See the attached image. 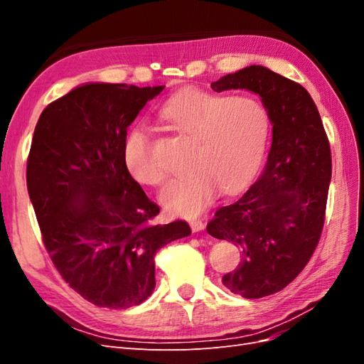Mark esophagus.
<instances>
[{
  "label": "esophagus",
  "mask_w": 364,
  "mask_h": 364,
  "mask_svg": "<svg viewBox=\"0 0 364 364\" xmlns=\"http://www.w3.org/2000/svg\"><path fill=\"white\" fill-rule=\"evenodd\" d=\"M190 226L193 229V232H202L205 229V223L202 220H193V222H190Z\"/></svg>",
  "instance_id": "obj_1"
}]
</instances>
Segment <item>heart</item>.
<instances>
[{
    "mask_svg": "<svg viewBox=\"0 0 364 364\" xmlns=\"http://www.w3.org/2000/svg\"><path fill=\"white\" fill-rule=\"evenodd\" d=\"M171 129L196 139L186 178L171 181L159 200L173 215L197 217L225 190H243L258 171L266 151L270 121L264 106L250 95L223 97L188 90L173 95L159 111ZM124 162L132 178L159 185L165 168L155 156L144 124L129 130Z\"/></svg>",
    "mask_w": 364,
    "mask_h": 364,
    "instance_id": "heart-1",
    "label": "heart"
}]
</instances>
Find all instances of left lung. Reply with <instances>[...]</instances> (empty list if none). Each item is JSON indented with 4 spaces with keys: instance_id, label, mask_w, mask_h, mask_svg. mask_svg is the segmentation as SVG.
Wrapping results in <instances>:
<instances>
[{
    "instance_id": "obj_1",
    "label": "left lung",
    "mask_w": 364,
    "mask_h": 364,
    "mask_svg": "<svg viewBox=\"0 0 364 364\" xmlns=\"http://www.w3.org/2000/svg\"><path fill=\"white\" fill-rule=\"evenodd\" d=\"M211 87L259 95L273 126L261 176L206 226L209 235L241 250L238 267L222 278L225 287L259 299L287 287L313 255L325 220L331 150L313 98L299 83L250 65Z\"/></svg>"
}]
</instances>
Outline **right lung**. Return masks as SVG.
Wrapping results in <instances>:
<instances>
[{"label":"right lung","mask_w":364,"mask_h":364,"mask_svg":"<svg viewBox=\"0 0 364 364\" xmlns=\"http://www.w3.org/2000/svg\"><path fill=\"white\" fill-rule=\"evenodd\" d=\"M165 86L90 82L48 105L33 134L27 190L51 261L86 301L123 310L155 289V255L190 225L155 223L124 162L127 127Z\"/></svg>","instance_id":"add662e5"}]
</instances>
